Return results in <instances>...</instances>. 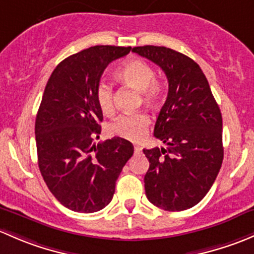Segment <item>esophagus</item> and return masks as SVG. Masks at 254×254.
Returning a JSON list of instances; mask_svg holds the SVG:
<instances>
[{
  "mask_svg": "<svg viewBox=\"0 0 254 254\" xmlns=\"http://www.w3.org/2000/svg\"><path fill=\"white\" fill-rule=\"evenodd\" d=\"M140 151H142V146L134 145V153L138 154V153H140Z\"/></svg>",
  "mask_w": 254,
  "mask_h": 254,
  "instance_id": "obj_1",
  "label": "esophagus"
}]
</instances>
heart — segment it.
Instances as JSON below:
<instances>
[{
    "mask_svg": "<svg viewBox=\"0 0 254 254\" xmlns=\"http://www.w3.org/2000/svg\"><path fill=\"white\" fill-rule=\"evenodd\" d=\"M120 82L128 87L140 91L143 101L149 106H155L160 103L164 94V88L155 80V72L153 67L140 59L127 61L116 73ZM96 101L103 114L112 115L115 112V95L111 85L101 83L96 89ZM150 117L145 112L122 115L110 126L114 135L124 139L138 142L146 134Z\"/></svg>",
    "mask_w": 254,
    "mask_h": 254,
    "instance_id": "b5f03b06",
    "label": "heart"
}]
</instances>
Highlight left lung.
Returning a JSON list of instances; mask_svg holds the SVG:
<instances>
[{
	"instance_id": "1",
	"label": "left lung",
	"mask_w": 254,
	"mask_h": 254,
	"mask_svg": "<svg viewBox=\"0 0 254 254\" xmlns=\"http://www.w3.org/2000/svg\"><path fill=\"white\" fill-rule=\"evenodd\" d=\"M132 51L158 64L169 82L154 128L155 138L167 146L143 149L149 160L146 198L164 210H186L205 197L223 164L220 109L192 59L164 46H138Z\"/></svg>"
}]
</instances>
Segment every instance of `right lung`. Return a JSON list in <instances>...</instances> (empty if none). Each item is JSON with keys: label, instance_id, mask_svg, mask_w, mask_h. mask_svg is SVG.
Instances as JSON below:
<instances>
[{"label": "right lung", "instance_id": "1", "mask_svg": "<svg viewBox=\"0 0 254 254\" xmlns=\"http://www.w3.org/2000/svg\"><path fill=\"white\" fill-rule=\"evenodd\" d=\"M130 48L98 45L57 64L35 120L38 164L50 192L78 213L99 211L111 202L116 180L133 155L132 143L114 137L95 144L103 111L96 89L104 70Z\"/></svg>", "mask_w": 254, "mask_h": 254}]
</instances>
